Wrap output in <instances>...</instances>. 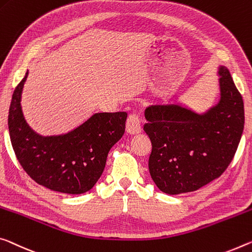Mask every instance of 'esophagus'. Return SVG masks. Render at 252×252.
Instances as JSON below:
<instances>
[{"mask_svg": "<svg viewBox=\"0 0 252 252\" xmlns=\"http://www.w3.org/2000/svg\"><path fill=\"white\" fill-rule=\"evenodd\" d=\"M126 130L129 134L141 133V121L137 114H131L126 120Z\"/></svg>", "mask_w": 252, "mask_h": 252, "instance_id": "obj_1", "label": "esophagus"}]
</instances>
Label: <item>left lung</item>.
Returning a JSON list of instances; mask_svg holds the SVG:
<instances>
[{"label": "left lung", "instance_id": "8db88e82", "mask_svg": "<svg viewBox=\"0 0 252 252\" xmlns=\"http://www.w3.org/2000/svg\"><path fill=\"white\" fill-rule=\"evenodd\" d=\"M220 98L198 113L181 103L148 106L143 130L153 150L149 173L161 191L189 193L218 178L238 149L245 127L241 94L229 69L218 67Z\"/></svg>", "mask_w": 252, "mask_h": 252}]
</instances>
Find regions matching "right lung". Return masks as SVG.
<instances>
[{
    "instance_id": "add662e5",
    "label": "right lung",
    "mask_w": 252,
    "mask_h": 252,
    "mask_svg": "<svg viewBox=\"0 0 252 252\" xmlns=\"http://www.w3.org/2000/svg\"><path fill=\"white\" fill-rule=\"evenodd\" d=\"M28 70L12 95L9 132L20 165L39 185L63 194L93 189L104 170L109 151L125 134L126 112L95 113L69 132L41 135L28 125L21 95Z\"/></svg>"
}]
</instances>
